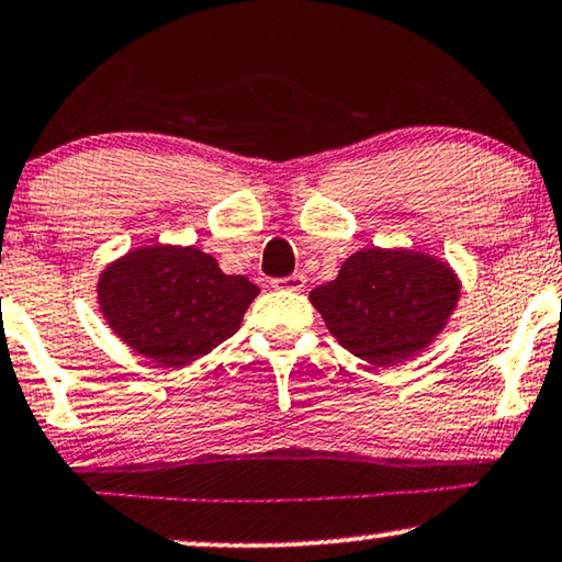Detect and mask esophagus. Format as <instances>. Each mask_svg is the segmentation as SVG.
Returning <instances> with one entry per match:
<instances>
[{
	"mask_svg": "<svg viewBox=\"0 0 562 562\" xmlns=\"http://www.w3.org/2000/svg\"><path fill=\"white\" fill-rule=\"evenodd\" d=\"M307 286V276L304 273H291L286 279H276L273 289H283V291H302Z\"/></svg>",
	"mask_w": 562,
	"mask_h": 562,
	"instance_id": "1",
	"label": "esophagus"
}]
</instances>
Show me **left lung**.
I'll return each mask as SVG.
<instances>
[{"mask_svg":"<svg viewBox=\"0 0 562 562\" xmlns=\"http://www.w3.org/2000/svg\"><path fill=\"white\" fill-rule=\"evenodd\" d=\"M457 273L407 247H363L325 286L310 291L327 330L371 367H395L439 338L459 302Z\"/></svg>","mask_w":562,"mask_h":562,"instance_id":"left-lung-1","label":"left lung"}]
</instances>
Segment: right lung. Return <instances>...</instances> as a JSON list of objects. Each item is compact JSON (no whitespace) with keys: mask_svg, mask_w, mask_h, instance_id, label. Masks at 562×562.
Wrapping results in <instances>:
<instances>
[{"mask_svg":"<svg viewBox=\"0 0 562 562\" xmlns=\"http://www.w3.org/2000/svg\"><path fill=\"white\" fill-rule=\"evenodd\" d=\"M260 289L199 247L147 245L105 266L98 304L123 344L159 367H188L232 338Z\"/></svg>","mask_w":562,"mask_h":562,"instance_id":"add662e5","label":"right lung"}]
</instances>
